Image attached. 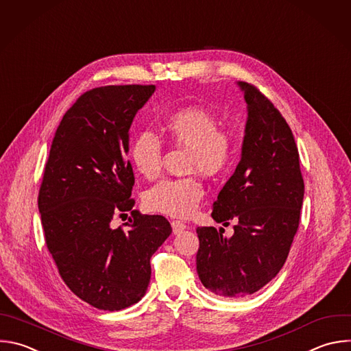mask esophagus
I'll return each mask as SVG.
<instances>
[{"label": "esophagus", "instance_id": "34e87169", "mask_svg": "<svg viewBox=\"0 0 351 351\" xmlns=\"http://www.w3.org/2000/svg\"><path fill=\"white\" fill-rule=\"evenodd\" d=\"M171 226H172V230H173V234H179V232H182L183 230L187 228V226L180 220H172Z\"/></svg>", "mask_w": 351, "mask_h": 351}]
</instances>
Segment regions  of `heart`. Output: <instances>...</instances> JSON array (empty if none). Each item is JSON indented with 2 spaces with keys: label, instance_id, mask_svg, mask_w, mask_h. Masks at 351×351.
I'll use <instances>...</instances> for the list:
<instances>
[{
  "label": "heart",
  "instance_id": "b5f03b06",
  "mask_svg": "<svg viewBox=\"0 0 351 351\" xmlns=\"http://www.w3.org/2000/svg\"><path fill=\"white\" fill-rule=\"evenodd\" d=\"M162 130L169 142L187 150V169L205 176L223 173L231 162L230 138L221 131L217 117L202 107H184L168 115ZM162 146L153 132L139 134L130 150L131 164L145 179H154L161 169ZM204 195L201 182L194 178L164 179L143 195L147 210L187 217Z\"/></svg>",
  "mask_w": 351,
  "mask_h": 351
}]
</instances>
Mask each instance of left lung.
I'll list each match as a JSON object with an SVG mask.
<instances>
[{
    "instance_id": "left-lung-1",
    "label": "left lung",
    "mask_w": 351,
    "mask_h": 351,
    "mask_svg": "<svg viewBox=\"0 0 351 351\" xmlns=\"http://www.w3.org/2000/svg\"><path fill=\"white\" fill-rule=\"evenodd\" d=\"M237 85L248 111L241 160L212 210L215 221L236 223L234 234L197 228L198 277L206 289L226 298L255 293L278 274L299 227L304 195L289 125L255 86Z\"/></svg>"
}]
</instances>
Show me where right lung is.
Wrapping results in <instances>:
<instances>
[{
    "label": "right lung",
    "instance_id": "obj_1",
    "mask_svg": "<svg viewBox=\"0 0 351 351\" xmlns=\"http://www.w3.org/2000/svg\"><path fill=\"white\" fill-rule=\"evenodd\" d=\"M156 85H108L85 92L56 130L38 195L48 251L66 285L99 310L117 311L146 293L150 258L172 227L132 210L130 128ZM131 211L127 229L110 226Z\"/></svg>",
    "mask_w": 351,
    "mask_h": 351
}]
</instances>
